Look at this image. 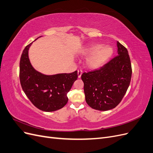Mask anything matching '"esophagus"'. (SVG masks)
Instances as JSON below:
<instances>
[{"label": "esophagus", "instance_id": "34e87169", "mask_svg": "<svg viewBox=\"0 0 153 153\" xmlns=\"http://www.w3.org/2000/svg\"><path fill=\"white\" fill-rule=\"evenodd\" d=\"M82 73V70H78V78H80L81 77Z\"/></svg>", "mask_w": 153, "mask_h": 153}]
</instances>
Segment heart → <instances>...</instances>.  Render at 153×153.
<instances>
[{
  "label": "heart",
  "instance_id": "obj_1",
  "mask_svg": "<svg viewBox=\"0 0 153 153\" xmlns=\"http://www.w3.org/2000/svg\"><path fill=\"white\" fill-rule=\"evenodd\" d=\"M114 50L110 47H104L103 45L96 44L84 49V55H92L87 59L86 65L91 69H97L107 62L112 57Z\"/></svg>",
  "mask_w": 153,
  "mask_h": 153
}]
</instances>
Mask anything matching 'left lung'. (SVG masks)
I'll return each instance as SVG.
<instances>
[{"label": "left lung", "instance_id": "8db88e82", "mask_svg": "<svg viewBox=\"0 0 153 153\" xmlns=\"http://www.w3.org/2000/svg\"><path fill=\"white\" fill-rule=\"evenodd\" d=\"M118 55L99 69L84 73L81 78L87 103L95 110L114 108L130 84L132 69L127 49L117 42Z\"/></svg>", "mask_w": 153, "mask_h": 153}]
</instances>
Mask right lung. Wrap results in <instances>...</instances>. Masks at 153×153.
<instances>
[{"label":"right lung","instance_id":"add662e5","mask_svg":"<svg viewBox=\"0 0 153 153\" xmlns=\"http://www.w3.org/2000/svg\"><path fill=\"white\" fill-rule=\"evenodd\" d=\"M32 43L26 46L20 58V80L22 89L39 110L53 112L61 109L68 103L67 94L77 79V71L53 75H46L36 71L29 59Z\"/></svg>","mask_w":153,"mask_h":153}]
</instances>
